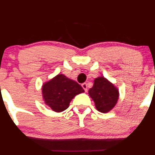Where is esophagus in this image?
Segmentation results:
<instances>
[{
    "label": "esophagus",
    "mask_w": 155,
    "mask_h": 155,
    "mask_svg": "<svg viewBox=\"0 0 155 155\" xmlns=\"http://www.w3.org/2000/svg\"><path fill=\"white\" fill-rule=\"evenodd\" d=\"M82 87H83V89L84 90H85V91H87V83H83V84H82Z\"/></svg>",
    "instance_id": "34e87169"
}]
</instances>
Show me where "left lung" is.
Returning <instances> with one entry per match:
<instances>
[{"mask_svg":"<svg viewBox=\"0 0 155 155\" xmlns=\"http://www.w3.org/2000/svg\"><path fill=\"white\" fill-rule=\"evenodd\" d=\"M88 94L94 102L96 109L103 113H107L113 109L119 96L118 88L104 76L94 79Z\"/></svg>","mask_w":155,"mask_h":155,"instance_id":"8db88e82","label":"left lung"}]
</instances>
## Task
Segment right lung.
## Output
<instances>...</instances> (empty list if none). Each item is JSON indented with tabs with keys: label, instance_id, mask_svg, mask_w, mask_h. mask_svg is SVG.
Returning <instances> with one entry per match:
<instances>
[{
	"label": "right lung",
	"instance_id": "add662e5",
	"mask_svg": "<svg viewBox=\"0 0 155 155\" xmlns=\"http://www.w3.org/2000/svg\"><path fill=\"white\" fill-rule=\"evenodd\" d=\"M79 84L69 79L64 74H58L42 87V94L45 104L53 111L61 112L67 109L75 96L83 93Z\"/></svg>",
	"mask_w": 155,
	"mask_h": 155
}]
</instances>
